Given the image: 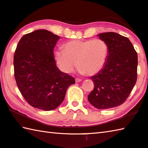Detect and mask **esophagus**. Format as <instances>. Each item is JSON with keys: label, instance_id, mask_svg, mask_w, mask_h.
Here are the masks:
<instances>
[{"label": "esophagus", "instance_id": "1", "mask_svg": "<svg viewBox=\"0 0 148 148\" xmlns=\"http://www.w3.org/2000/svg\"><path fill=\"white\" fill-rule=\"evenodd\" d=\"M75 81H76V83H79L82 82V80L81 79H79V78H76V79H75Z\"/></svg>", "mask_w": 148, "mask_h": 148}]
</instances>
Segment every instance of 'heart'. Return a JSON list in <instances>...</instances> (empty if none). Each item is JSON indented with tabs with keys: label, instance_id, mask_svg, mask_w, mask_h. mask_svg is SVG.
<instances>
[{
	"label": "heart",
	"instance_id": "heart-1",
	"mask_svg": "<svg viewBox=\"0 0 148 148\" xmlns=\"http://www.w3.org/2000/svg\"><path fill=\"white\" fill-rule=\"evenodd\" d=\"M108 55V45L103 40H75L66 43L64 49H57L54 59L65 73H71L77 66L81 74L94 76L105 67Z\"/></svg>",
	"mask_w": 148,
	"mask_h": 148
}]
</instances>
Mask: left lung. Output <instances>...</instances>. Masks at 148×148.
<instances>
[{
	"instance_id": "left-lung-1",
	"label": "left lung",
	"mask_w": 148,
	"mask_h": 148,
	"mask_svg": "<svg viewBox=\"0 0 148 148\" xmlns=\"http://www.w3.org/2000/svg\"><path fill=\"white\" fill-rule=\"evenodd\" d=\"M109 47L106 65L90 78L94 88L88 95L92 106L99 110L117 107L125 102L137 82L138 58L128 38L114 32L97 34Z\"/></svg>"
}]
</instances>
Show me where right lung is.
<instances>
[{
	"mask_svg": "<svg viewBox=\"0 0 148 148\" xmlns=\"http://www.w3.org/2000/svg\"><path fill=\"white\" fill-rule=\"evenodd\" d=\"M60 37L45 29L23 36L14 55L16 85L25 101L34 108L50 111L59 106L74 77L59 70L54 48Z\"/></svg>",
	"mask_w": 148,
	"mask_h": 148,
	"instance_id": "right-lung-1",
	"label": "right lung"
}]
</instances>
